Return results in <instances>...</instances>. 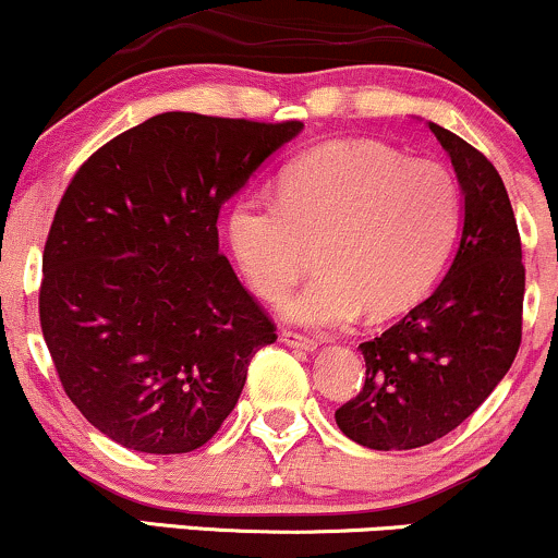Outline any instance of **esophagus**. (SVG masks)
<instances>
[{"label": "esophagus", "mask_w": 558, "mask_h": 558, "mask_svg": "<svg viewBox=\"0 0 558 558\" xmlns=\"http://www.w3.org/2000/svg\"><path fill=\"white\" fill-rule=\"evenodd\" d=\"M281 342H284L287 347H294V350H305V352L318 350L316 339L305 337V333H298V331H281Z\"/></svg>", "instance_id": "1"}]
</instances>
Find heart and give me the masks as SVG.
<instances>
[{
  "instance_id": "b5f03b06",
  "label": "heart",
  "mask_w": 558,
  "mask_h": 558,
  "mask_svg": "<svg viewBox=\"0 0 558 558\" xmlns=\"http://www.w3.org/2000/svg\"><path fill=\"white\" fill-rule=\"evenodd\" d=\"M460 225V187L428 159L368 141L326 143L281 177L279 198L242 193L227 211L234 260L260 298L277 300L316 247L318 277L281 300L307 329L408 311L436 279Z\"/></svg>"
}]
</instances>
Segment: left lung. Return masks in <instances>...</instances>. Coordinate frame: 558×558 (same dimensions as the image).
<instances>
[{"label":"left lung","mask_w":558,"mask_h":558,"mask_svg":"<svg viewBox=\"0 0 558 558\" xmlns=\"http://www.w3.org/2000/svg\"><path fill=\"white\" fill-rule=\"evenodd\" d=\"M462 190V232L447 277L428 300L360 344L365 386L337 410L360 447L402 451L434 444L486 402L522 339L525 266L512 203L481 150L425 122Z\"/></svg>","instance_id":"obj_1"}]
</instances>
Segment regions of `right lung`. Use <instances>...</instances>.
<instances>
[{"instance_id": "right-lung-1", "label": "right lung", "mask_w": 558, "mask_h": 558, "mask_svg": "<svg viewBox=\"0 0 558 558\" xmlns=\"http://www.w3.org/2000/svg\"><path fill=\"white\" fill-rule=\"evenodd\" d=\"M303 122L163 111L72 177L44 247L41 331L64 395L146 454L203 447L277 329L219 253L221 206Z\"/></svg>"}]
</instances>
